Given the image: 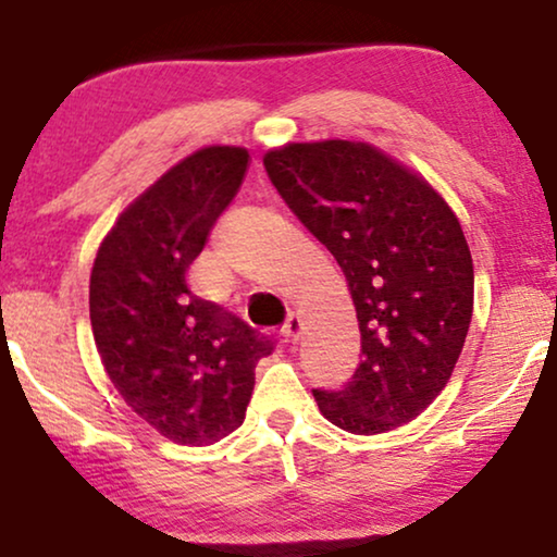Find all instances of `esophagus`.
I'll return each mask as SVG.
<instances>
[{
    "label": "esophagus",
    "instance_id": "34e87169",
    "mask_svg": "<svg viewBox=\"0 0 557 557\" xmlns=\"http://www.w3.org/2000/svg\"><path fill=\"white\" fill-rule=\"evenodd\" d=\"M300 331H302V321H300V315H295V313H290L287 315V321L283 323V336H285V341H298L300 338Z\"/></svg>",
    "mask_w": 557,
    "mask_h": 557
}]
</instances>
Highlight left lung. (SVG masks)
Returning a JSON list of instances; mask_svg holds the SVG:
<instances>
[{"label":"left lung","instance_id":"obj_1","mask_svg":"<svg viewBox=\"0 0 557 557\" xmlns=\"http://www.w3.org/2000/svg\"><path fill=\"white\" fill-rule=\"evenodd\" d=\"M264 170L300 224L336 257L361 331L344 389H313L323 418L356 435L418 418L446 387L473 313V262L450 206L367 143H293Z\"/></svg>","mask_w":557,"mask_h":557}]
</instances>
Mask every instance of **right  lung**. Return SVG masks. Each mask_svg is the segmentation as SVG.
Returning <instances> with one entry per match:
<instances>
[{"instance_id":"right-lung-1","label":"right lung","mask_w":557,"mask_h":557,"mask_svg":"<svg viewBox=\"0 0 557 557\" xmlns=\"http://www.w3.org/2000/svg\"><path fill=\"white\" fill-rule=\"evenodd\" d=\"M249 168L244 147H203L152 183L101 242L88 308L111 384L181 446H211L244 422L255 367L272 341L188 290Z\"/></svg>"}]
</instances>
